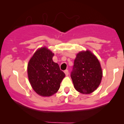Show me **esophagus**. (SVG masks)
I'll list each match as a JSON object with an SVG mask.
<instances>
[{
  "instance_id": "34e87169",
  "label": "esophagus",
  "mask_w": 124,
  "mask_h": 124,
  "mask_svg": "<svg viewBox=\"0 0 124 124\" xmlns=\"http://www.w3.org/2000/svg\"><path fill=\"white\" fill-rule=\"evenodd\" d=\"M64 72H65V75H66V76H68V75H69V71H68V70H65V71H64Z\"/></svg>"
}]
</instances>
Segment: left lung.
Instances as JSON below:
<instances>
[{
    "label": "left lung",
    "mask_w": 124,
    "mask_h": 124,
    "mask_svg": "<svg viewBox=\"0 0 124 124\" xmlns=\"http://www.w3.org/2000/svg\"><path fill=\"white\" fill-rule=\"evenodd\" d=\"M70 76L78 92L90 94L99 87L103 72L95 55L89 51H82L77 54Z\"/></svg>",
    "instance_id": "obj_1"
}]
</instances>
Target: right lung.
I'll return each mask as SVG.
<instances>
[{"instance_id": "obj_1", "label": "right lung", "mask_w": 124, "mask_h": 124, "mask_svg": "<svg viewBox=\"0 0 124 124\" xmlns=\"http://www.w3.org/2000/svg\"><path fill=\"white\" fill-rule=\"evenodd\" d=\"M54 54L48 48L38 49L28 64V79L38 94L51 96L58 92L65 74L52 60Z\"/></svg>"}]
</instances>
